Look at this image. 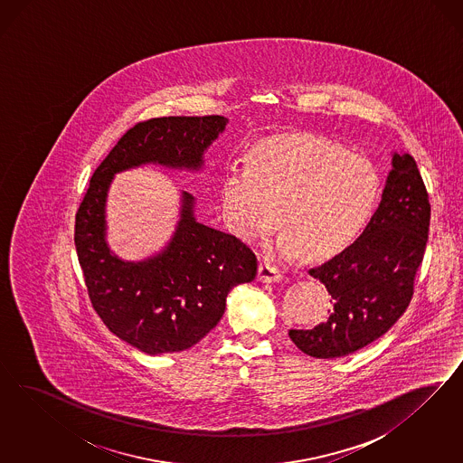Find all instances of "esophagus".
<instances>
[{
  "label": "esophagus",
  "instance_id": "1",
  "mask_svg": "<svg viewBox=\"0 0 463 463\" xmlns=\"http://www.w3.org/2000/svg\"><path fill=\"white\" fill-rule=\"evenodd\" d=\"M260 281L263 283H271V281H280L283 279V271L280 268L269 263H261L260 265V275H258Z\"/></svg>",
  "mask_w": 463,
  "mask_h": 463
}]
</instances>
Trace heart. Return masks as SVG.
<instances>
[{
    "label": "heart",
    "instance_id": "heart-1",
    "mask_svg": "<svg viewBox=\"0 0 463 463\" xmlns=\"http://www.w3.org/2000/svg\"><path fill=\"white\" fill-rule=\"evenodd\" d=\"M379 171L364 156L310 136H280L252 147L250 163L224 178L222 212L242 242L263 241L277 224L283 254L326 258L364 232L379 203Z\"/></svg>",
    "mask_w": 463,
    "mask_h": 463
}]
</instances>
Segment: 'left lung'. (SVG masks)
Returning <instances> with one entry per match:
<instances>
[{
  "label": "left lung",
  "instance_id": "left-lung-1",
  "mask_svg": "<svg viewBox=\"0 0 463 463\" xmlns=\"http://www.w3.org/2000/svg\"><path fill=\"white\" fill-rule=\"evenodd\" d=\"M431 205L414 157L393 155L379 209L364 234L308 273L323 281L333 310L312 329H290L314 358H341L383 336L406 312L428 242Z\"/></svg>",
  "mask_w": 463,
  "mask_h": 463
}]
</instances>
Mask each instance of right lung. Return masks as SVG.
Masks as SVG:
<instances>
[{
	"label": "right lung",
	"mask_w": 463,
	"mask_h": 463,
	"mask_svg": "<svg viewBox=\"0 0 463 463\" xmlns=\"http://www.w3.org/2000/svg\"><path fill=\"white\" fill-rule=\"evenodd\" d=\"M222 115L139 122L95 169L76 212L74 244L91 306L115 336L149 354L192 348L221 321L232 287L256 279L258 261L241 239L198 224L183 192L182 219L168 248L140 263L113 256L105 242V198L118 171L157 163L198 169L227 126Z\"/></svg>",
	"instance_id": "add662e5"
}]
</instances>
